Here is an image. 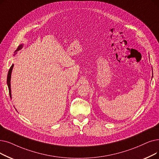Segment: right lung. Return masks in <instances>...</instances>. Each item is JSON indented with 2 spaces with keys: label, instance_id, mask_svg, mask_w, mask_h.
Listing matches in <instances>:
<instances>
[{
  "label": "right lung",
  "instance_id": "right-lung-1",
  "mask_svg": "<svg viewBox=\"0 0 159 159\" xmlns=\"http://www.w3.org/2000/svg\"><path fill=\"white\" fill-rule=\"evenodd\" d=\"M22 45H20L19 46V47L17 48V49L16 51H18L19 50H20V49L22 48ZM13 67V65L12 64V66L10 67V70L8 71V77H7V84H8V89H9V93H10V96L11 98V88H10V79H11V71H12V69Z\"/></svg>",
  "mask_w": 159,
  "mask_h": 159
}]
</instances>
